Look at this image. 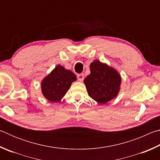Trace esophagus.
I'll list each match as a JSON object with an SVG mask.
<instances>
[{"mask_svg": "<svg viewBox=\"0 0 160 160\" xmlns=\"http://www.w3.org/2000/svg\"><path fill=\"white\" fill-rule=\"evenodd\" d=\"M77 78H78V80L81 81V82H82V81L84 80V75H83L82 73L78 74V75H77Z\"/></svg>", "mask_w": 160, "mask_h": 160, "instance_id": "obj_1", "label": "esophagus"}]
</instances>
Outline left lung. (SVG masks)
Listing matches in <instances>:
<instances>
[{
	"instance_id": "left-lung-1",
	"label": "left lung",
	"mask_w": 160,
	"mask_h": 160,
	"mask_svg": "<svg viewBox=\"0 0 160 160\" xmlns=\"http://www.w3.org/2000/svg\"><path fill=\"white\" fill-rule=\"evenodd\" d=\"M90 71L84 80L89 96L100 104L116 97L121 85V77L116 70L94 61L90 64Z\"/></svg>"
}]
</instances>
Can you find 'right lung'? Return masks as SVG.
<instances>
[{
    "mask_svg": "<svg viewBox=\"0 0 160 160\" xmlns=\"http://www.w3.org/2000/svg\"><path fill=\"white\" fill-rule=\"evenodd\" d=\"M76 76L69 70L58 66L43 80L42 90L44 96L52 102H58L68 90Z\"/></svg>",
    "mask_w": 160,
    "mask_h": 160,
    "instance_id": "obj_1",
    "label": "right lung"
}]
</instances>
